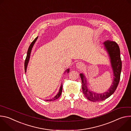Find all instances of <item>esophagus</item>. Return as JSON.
Returning a JSON list of instances; mask_svg holds the SVG:
<instances>
[{"label":"esophagus","mask_w":131,"mask_h":131,"mask_svg":"<svg viewBox=\"0 0 131 131\" xmlns=\"http://www.w3.org/2000/svg\"><path fill=\"white\" fill-rule=\"evenodd\" d=\"M83 64H82V63H81V62H78V63H77V65H76V66H77V67L78 68H81V67H82V66H83Z\"/></svg>","instance_id":"34e87169"}]
</instances>
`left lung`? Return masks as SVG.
<instances>
[{
	"mask_svg": "<svg viewBox=\"0 0 131 131\" xmlns=\"http://www.w3.org/2000/svg\"><path fill=\"white\" fill-rule=\"evenodd\" d=\"M104 44L110 56L115 78L113 85H111L107 92L103 94H97L88 89L86 84V81L84 76L83 74L81 73L80 74L82 83V89L83 93L85 97L92 102L102 101L110 97L116 91L120 79L122 62L120 57L119 47L115 41L111 40H107L104 42Z\"/></svg>",
	"mask_w": 131,
	"mask_h": 131,
	"instance_id": "obj_1",
	"label": "left lung"
}]
</instances>
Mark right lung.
Segmentation results:
<instances>
[{
  "instance_id": "obj_1",
  "label": "right lung",
  "mask_w": 131,
  "mask_h": 131,
  "mask_svg": "<svg viewBox=\"0 0 131 131\" xmlns=\"http://www.w3.org/2000/svg\"><path fill=\"white\" fill-rule=\"evenodd\" d=\"M38 37H36V38L34 40V41L31 43V44L30 45L29 48H28V51H27V56H26V59H25V63H24V68H25V72L26 71V68H27V64H28V61H29V58H30V52H31V49L34 45V43H35V42L36 41L37 38H38ZM69 69H67V71L68 72H69ZM62 84L61 85V87H60V91H59V92L58 93V94L56 95L55 97H54L53 99H51V100H47L46 101H55L56 100H57L58 98H59V97L61 96V94H62Z\"/></svg>"
}]
</instances>
